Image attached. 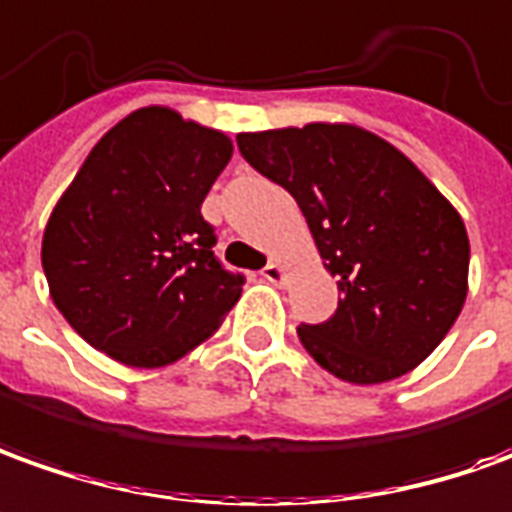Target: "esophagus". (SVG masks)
<instances>
[{
	"label": "esophagus",
	"instance_id": "1",
	"mask_svg": "<svg viewBox=\"0 0 512 512\" xmlns=\"http://www.w3.org/2000/svg\"><path fill=\"white\" fill-rule=\"evenodd\" d=\"M262 278H264V281H270V284H284V278H287V270H284V267H281L278 262H270L262 270Z\"/></svg>",
	"mask_w": 512,
	"mask_h": 512
}]
</instances>
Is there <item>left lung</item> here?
<instances>
[{
	"instance_id": "1",
	"label": "left lung",
	"mask_w": 512,
	"mask_h": 512,
	"mask_svg": "<svg viewBox=\"0 0 512 512\" xmlns=\"http://www.w3.org/2000/svg\"><path fill=\"white\" fill-rule=\"evenodd\" d=\"M250 167L301 206L340 303L298 326L301 345L348 384L418 368L463 312L468 234L460 211L382 136L351 122L239 133Z\"/></svg>"
}]
</instances>
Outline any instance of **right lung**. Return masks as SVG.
<instances>
[{
    "label": "right lung",
    "mask_w": 512,
    "mask_h": 512,
    "mask_svg": "<svg viewBox=\"0 0 512 512\" xmlns=\"http://www.w3.org/2000/svg\"><path fill=\"white\" fill-rule=\"evenodd\" d=\"M234 142L147 105L91 147L41 239L49 295L91 348L128 368H164L220 329L242 276L214 259L200 206Z\"/></svg>",
    "instance_id": "right-lung-1"
}]
</instances>
